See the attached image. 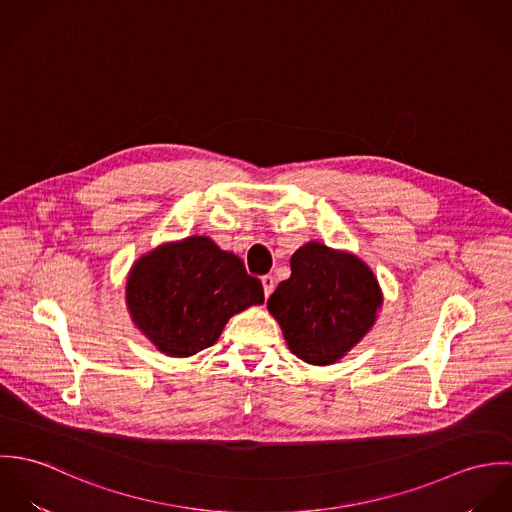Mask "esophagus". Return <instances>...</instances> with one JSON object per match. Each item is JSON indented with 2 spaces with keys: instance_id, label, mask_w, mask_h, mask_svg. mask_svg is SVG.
Instances as JSON below:
<instances>
[{
  "instance_id": "1",
  "label": "esophagus",
  "mask_w": 512,
  "mask_h": 512,
  "mask_svg": "<svg viewBox=\"0 0 512 512\" xmlns=\"http://www.w3.org/2000/svg\"><path fill=\"white\" fill-rule=\"evenodd\" d=\"M262 286H264V295L266 297H270V293L274 292V288H276V280H274V276H262Z\"/></svg>"
}]
</instances>
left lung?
I'll use <instances>...</instances> for the list:
<instances>
[{"label":"left lung","mask_w":512,"mask_h":512,"mask_svg":"<svg viewBox=\"0 0 512 512\" xmlns=\"http://www.w3.org/2000/svg\"><path fill=\"white\" fill-rule=\"evenodd\" d=\"M292 276L268 299L293 355L309 365L343 359L372 329L382 292L361 258L307 242L290 260Z\"/></svg>","instance_id":"1"}]
</instances>
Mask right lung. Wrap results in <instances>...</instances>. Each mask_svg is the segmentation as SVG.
Listing matches in <instances>:
<instances>
[{
    "label": "right lung",
    "instance_id": "1",
    "mask_svg": "<svg viewBox=\"0 0 512 512\" xmlns=\"http://www.w3.org/2000/svg\"><path fill=\"white\" fill-rule=\"evenodd\" d=\"M126 303L136 327L167 357H191L217 339L234 313L264 303L244 262L209 236L161 244L130 270Z\"/></svg>",
    "mask_w": 512,
    "mask_h": 512
}]
</instances>
